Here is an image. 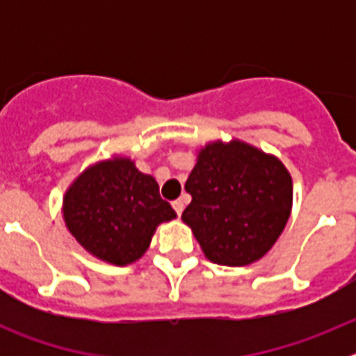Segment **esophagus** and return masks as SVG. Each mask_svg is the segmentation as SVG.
Returning <instances> with one entry per match:
<instances>
[{
	"label": "esophagus",
	"mask_w": 356,
	"mask_h": 356,
	"mask_svg": "<svg viewBox=\"0 0 356 356\" xmlns=\"http://www.w3.org/2000/svg\"><path fill=\"white\" fill-rule=\"evenodd\" d=\"M172 209H175V212L178 213V217H180L181 212H184V201H181V200L172 201Z\"/></svg>",
	"instance_id": "esophagus-1"
}]
</instances>
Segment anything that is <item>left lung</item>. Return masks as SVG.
<instances>
[{
    "label": "left lung",
    "mask_w": 356,
    "mask_h": 356,
    "mask_svg": "<svg viewBox=\"0 0 356 356\" xmlns=\"http://www.w3.org/2000/svg\"><path fill=\"white\" fill-rule=\"evenodd\" d=\"M185 191L193 201L181 221L207 259L219 266L242 267L262 259L291 217V172L278 156L244 140L207 143Z\"/></svg>",
    "instance_id": "left-lung-1"
}]
</instances>
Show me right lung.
Wrapping results in <instances>:
<instances>
[{
    "label": "right lung",
    "mask_w": 356,
    "mask_h": 356,
    "mask_svg": "<svg viewBox=\"0 0 356 356\" xmlns=\"http://www.w3.org/2000/svg\"><path fill=\"white\" fill-rule=\"evenodd\" d=\"M62 217L87 253L122 267L146 253L156 226L172 221L176 212L160 197L153 176L140 172L130 156L112 155L71 181Z\"/></svg>",
    "instance_id": "obj_1"
}]
</instances>
